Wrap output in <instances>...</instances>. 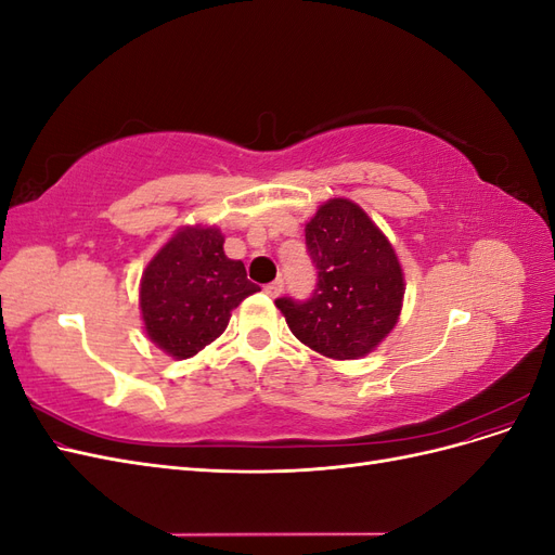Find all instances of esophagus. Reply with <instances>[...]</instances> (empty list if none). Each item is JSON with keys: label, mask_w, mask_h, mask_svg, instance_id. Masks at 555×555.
<instances>
[{"label": "esophagus", "mask_w": 555, "mask_h": 555, "mask_svg": "<svg viewBox=\"0 0 555 555\" xmlns=\"http://www.w3.org/2000/svg\"><path fill=\"white\" fill-rule=\"evenodd\" d=\"M282 289H284V282L282 280H275V282H271V284H266L263 287V292L271 296V298H278L280 294H282Z\"/></svg>", "instance_id": "esophagus-1"}]
</instances>
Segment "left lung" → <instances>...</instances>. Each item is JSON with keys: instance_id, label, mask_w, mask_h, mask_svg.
Segmentation results:
<instances>
[{"instance_id": "8db88e82", "label": "left lung", "mask_w": 555, "mask_h": 555, "mask_svg": "<svg viewBox=\"0 0 555 555\" xmlns=\"http://www.w3.org/2000/svg\"><path fill=\"white\" fill-rule=\"evenodd\" d=\"M317 287L308 300L278 298L296 338L328 359H359L396 326L405 275L389 238L349 198H331L306 224Z\"/></svg>"}]
</instances>
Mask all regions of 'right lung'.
Instances as JSON below:
<instances>
[{"label":"right lung","mask_w":555,"mask_h":555,"mask_svg":"<svg viewBox=\"0 0 555 555\" xmlns=\"http://www.w3.org/2000/svg\"><path fill=\"white\" fill-rule=\"evenodd\" d=\"M259 292L243 261L224 255L217 227H182L141 278V317L147 338L173 359H190L224 333L231 310Z\"/></svg>","instance_id":"add662e5"}]
</instances>
